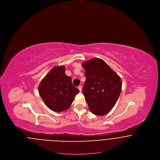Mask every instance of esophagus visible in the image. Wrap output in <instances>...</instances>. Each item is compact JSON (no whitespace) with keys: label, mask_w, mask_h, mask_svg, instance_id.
<instances>
[{"label":"esophagus","mask_w":160,"mask_h":160,"mask_svg":"<svg viewBox=\"0 0 160 160\" xmlns=\"http://www.w3.org/2000/svg\"><path fill=\"white\" fill-rule=\"evenodd\" d=\"M78 88V89H79V91H80V92H82V86H79Z\"/></svg>","instance_id":"obj_1"}]
</instances>
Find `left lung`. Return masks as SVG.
I'll use <instances>...</instances> for the list:
<instances>
[{"label": "left lung", "mask_w": 160, "mask_h": 160, "mask_svg": "<svg viewBox=\"0 0 160 160\" xmlns=\"http://www.w3.org/2000/svg\"><path fill=\"white\" fill-rule=\"evenodd\" d=\"M86 81L82 93L93 114L104 116L113 107L122 90V81L106 63L93 58L82 63Z\"/></svg>", "instance_id": "obj_1"}]
</instances>
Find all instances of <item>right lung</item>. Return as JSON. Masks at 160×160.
Returning a JSON list of instances; mask_svg holds the SVG:
<instances>
[{"label": "right lung", "instance_id": "add662e5", "mask_svg": "<svg viewBox=\"0 0 160 160\" xmlns=\"http://www.w3.org/2000/svg\"><path fill=\"white\" fill-rule=\"evenodd\" d=\"M41 98L50 110L61 112L69 108L79 92L65 73V67H54L42 79L38 87Z\"/></svg>", "mask_w": 160, "mask_h": 160}]
</instances>
